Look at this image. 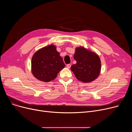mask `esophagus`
<instances>
[{
  "label": "esophagus",
  "instance_id": "34e87169",
  "mask_svg": "<svg viewBox=\"0 0 132 132\" xmlns=\"http://www.w3.org/2000/svg\"><path fill=\"white\" fill-rule=\"evenodd\" d=\"M66 66H67V67L68 68H70L71 67V65L70 64H67V65H66Z\"/></svg>",
  "mask_w": 132,
  "mask_h": 132
}]
</instances>
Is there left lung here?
Wrapping results in <instances>:
<instances>
[{
  "label": "left lung",
  "mask_w": 132,
  "mask_h": 132,
  "mask_svg": "<svg viewBox=\"0 0 132 132\" xmlns=\"http://www.w3.org/2000/svg\"><path fill=\"white\" fill-rule=\"evenodd\" d=\"M74 59L77 63L71 66V70L78 80L89 83L98 77L101 71V62L96 53L85 47H77Z\"/></svg>",
  "instance_id": "1"
}]
</instances>
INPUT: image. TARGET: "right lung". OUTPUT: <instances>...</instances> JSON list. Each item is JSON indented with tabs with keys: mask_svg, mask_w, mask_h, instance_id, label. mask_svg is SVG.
Returning a JSON list of instances; mask_svg holds the SVG:
<instances>
[{
	"mask_svg": "<svg viewBox=\"0 0 132 132\" xmlns=\"http://www.w3.org/2000/svg\"><path fill=\"white\" fill-rule=\"evenodd\" d=\"M31 64L34 77L45 82L54 80L65 66L56 46L53 44L41 48L35 53Z\"/></svg>",
	"mask_w": 132,
	"mask_h": 132,
	"instance_id": "1",
	"label": "right lung"
}]
</instances>
